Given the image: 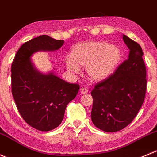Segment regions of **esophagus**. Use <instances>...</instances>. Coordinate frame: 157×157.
Segmentation results:
<instances>
[{
    "instance_id": "obj_1",
    "label": "esophagus",
    "mask_w": 157,
    "mask_h": 157,
    "mask_svg": "<svg viewBox=\"0 0 157 157\" xmlns=\"http://www.w3.org/2000/svg\"><path fill=\"white\" fill-rule=\"evenodd\" d=\"M80 92L82 94H87L88 92V88H82L80 89Z\"/></svg>"
}]
</instances>
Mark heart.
Listing matches in <instances>:
<instances>
[{
	"label": "heart",
	"mask_w": 157,
	"mask_h": 157,
	"mask_svg": "<svg viewBox=\"0 0 157 157\" xmlns=\"http://www.w3.org/2000/svg\"><path fill=\"white\" fill-rule=\"evenodd\" d=\"M122 59L119 48L107 41H88L75 44L71 57H66L67 69L78 74L80 68H86L88 77L94 82H102L115 72Z\"/></svg>",
	"instance_id": "b5f03b06"
}]
</instances>
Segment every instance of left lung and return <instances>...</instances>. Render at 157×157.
Returning <instances> with one entry per match:
<instances>
[{"label": "left lung", "mask_w": 157, "mask_h": 157, "mask_svg": "<svg viewBox=\"0 0 157 157\" xmlns=\"http://www.w3.org/2000/svg\"><path fill=\"white\" fill-rule=\"evenodd\" d=\"M129 49L128 59L106 80L92 90L91 121L103 132L120 131L132 122L140 110L147 89L143 51L138 43L123 35Z\"/></svg>", "instance_id": "left-lung-1"}]
</instances>
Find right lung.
<instances>
[{"label":"right lung","mask_w":157,"mask_h":157,"mask_svg":"<svg viewBox=\"0 0 157 157\" xmlns=\"http://www.w3.org/2000/svg\"><path fill=\"white\" fill-rule=\"evenodd\" d=\"M63 43L46 35L31 39L20 47L11 67L12 94L19 113L30 126L42 132L60 125L79 85L63 80L53 71L39 72L31 57L38 51H57Z\"/></svg>","instance_id":"right-lung-1"}]
</instances>
